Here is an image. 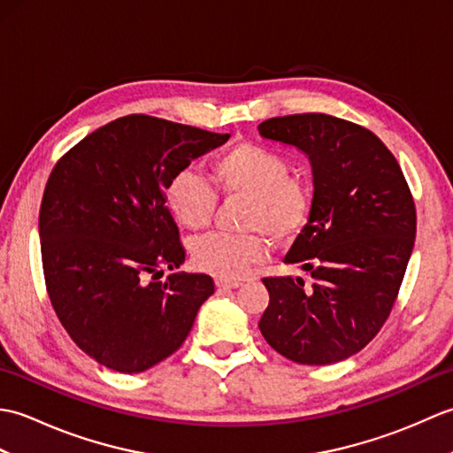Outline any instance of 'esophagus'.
<instances>
[{
  "mask_svg": "<svg viewBox=\"0 0 453 453\" xmlns=\"http://www.w3.org/2000/svg\"><path fill=\"white\" fill-rule=\"evenodd\" d=\"M216 286L218 288H239V286H242V282H239V280H227V278H218Z\"/></svg>",
  "mask_w": 453,
  "mask_h": 453,
  "instance_id": "esophagus-1",
  "label": "esophagus"
}]
</instances>
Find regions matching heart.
<instances>
[{
  "label": "heart",
  "instance_id": "obj_1",
  "mask_svg": "<svg viewBox=\"0 0 453 453\" xmlns=\"http://www.w3.org/2000/svg\"><path fill=\"white\" fill-rule=\"evenodd\" d=\"M211 180L221 196H245L243 235L211 234L192 249L195 263L219 278H239L261 263L274 243H292L311 216V192L290 175L280 151L261 143H237L211 163ZM165 204L179 224L204 229L216 210V192L192 169L175 173L165 187Z\"/></svg>",
  "mask_w": 453,
  "mask_h": 453
}]
</instances>
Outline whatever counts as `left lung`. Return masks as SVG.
Instances as JSON below:
<instances>
[{"label": "left lung", "instance_id": "8db88e82", "mask_svg": "<svg viewBox=\"0 0 453 453\" xmlns=\"http://www.w3.org/2000/svg\"><path fill=\"white\" fill-rule=\"evenodd\" d=\"M258 134L300 150L313 175L310 221L284 257L311 286L263 278L271 302L258 329L292 362H341L378 334L395 303L415 245V202L393 153L358 124L305 112L268 119Z\"/></svg>", "mask_w": 453, "mask_h": 453}]
</instances>
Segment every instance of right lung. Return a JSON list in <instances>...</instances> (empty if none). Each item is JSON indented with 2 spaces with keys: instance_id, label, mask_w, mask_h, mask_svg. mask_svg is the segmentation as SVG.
<instances>
[{
  "instance_id": "obj_1",
  "label": "right lung",
  "mask_w": 453,
  "mask_h": 453,
  "mask_svg": "<svg viewBox=\"0 0 453 453\" xmlns=\"http://www.w3.org/2000/svg\"><path fill=\"white\" fill-rule=\"evenodd\" d=\"M229 134L128 114L85 136L46 182L38 234L58 319L91 358L140 373L185 342L214 294L185 263L165 187ZM173 271L159 281L162 268Z\"/></svg>"
}]
</instances>
